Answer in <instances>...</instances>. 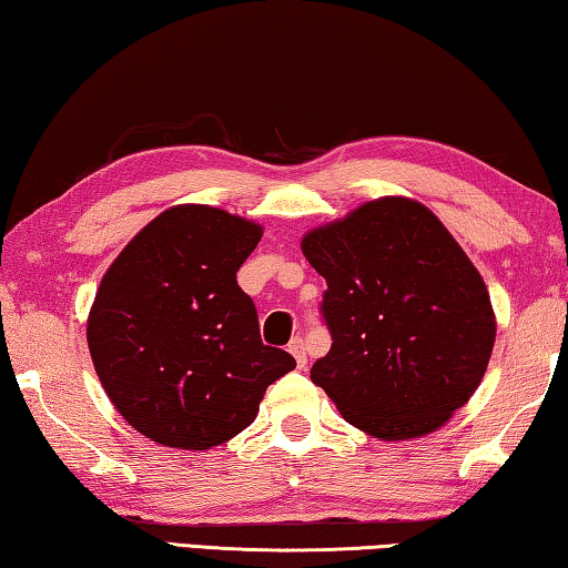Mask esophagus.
I'll list each match as a JSON object with an SVG mask.
<instances>
[{"label": "esophagus", "mask_w": 568, "mask_h": 568, "mask_svg": "<svg viewBox=\"0 0 568 568\" xmlns=\"http://www.w3.org/2000/svg\"><path fill=\"white\" fill-rule=\"evenodd\" d=\"M287 351H291V355L295 358L297 368H305L307 355H305V341L301 338V335H295V338H293L291 343H287Z\"/></svg>", "instance_id": "esophagus-1"}]
</instances>
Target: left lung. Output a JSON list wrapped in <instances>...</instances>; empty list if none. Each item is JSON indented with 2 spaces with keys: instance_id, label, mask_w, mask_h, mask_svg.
<instances>
[{
  "instance_id": "1",
  "label": "left lung",
  "mask_w": 568,
  "mask_h": 568,
  "mask_svg": "<svg viewBox=\"0 0 568 568\" xmlns=\"http://www.w3.org/2000/svg\"><path fill=\"white\" fill-rule=\"evenodd\" d=\"M303 255L328 291L333 345L311 378L355 428L426 436L466 406L496 341L491 297L444 223L408 197H381L311 230Z\"/></svg>"
}]
</instances>
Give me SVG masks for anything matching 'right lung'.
<instances>
[{"mask_svg": "<svg viewBox=\"0 0 568 568\" xmlns=\"http://www.w3.org/2000/svg\"><path fill=\"white\" fill-rule=\"evenodd\" d=\"M263 227L178 205L134 235L94 295L88 345L120 416L155 444L207 450L245 430L265 388L295 368L263 345L240 265Z\"/></svg>", "mask_w": 568, "mask_h": 568, "instance_id": "right-lung-1", "label": "right lung"}]
</instances>
